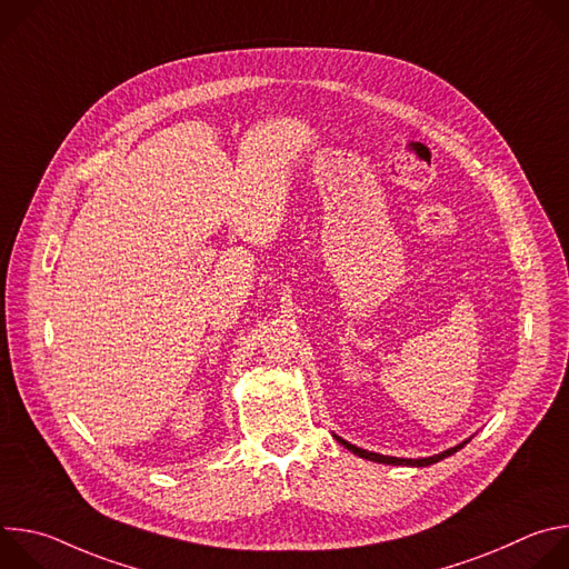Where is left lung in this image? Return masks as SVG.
Returning <instances> with one entry per match:
<instances>
[{
  "label": "left lung",
  "mask_w": 569,
  "mask_h": 569,
  "mask_svg": "<svg viewBox=\"0 0 569 569\" xmlns=\"http://www.w3.org/2000/svg\"><path fill=\"white\" fill-rule=\"evenodd\" d=\"M336 439H338V443L340 446H345L347 450H351L353 455H358V457H362V459H369V461H376V463H387V466H417V468H423V466H432V463H437V461H441V459H446V457H450V455H455L457 450H461L470 439H466V441H461V443H457V446H452V448H448V450H443V452H439V455H432V457H419V459H405V457H389V455H380V452H371V450H365V448H358V446H353V443H349L347 439H342V437H338V435H333Z\"/></svg>",
  "instance_id": "left-lung-1"
}]
</instances>
